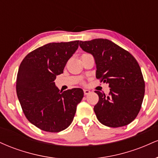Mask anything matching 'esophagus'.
Returning a JSON list of instances; mask_svg holds the SVG:
<instances>
[{
    "label": "esophagus",
    "mask_w": 158,
    "mask_h": 158,
    "mask_svg": "<svg viewBox=\"0 0 158 158\" xmlns=\"http://www.w3.org/2000/svg\"><path fill=\"white\" fill-rule=\"evenodd\" d=\"M90 93V90H84V94H85V96L88 95V94H89Z\"/></svg>",
    "instance_id": "obj_1"
}]
</instances>
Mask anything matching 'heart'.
<instances>
[{"label": "heart", "mask_w": 158, "mask_h": 158, "mask_svg": "<svg viewBox=\"0 0 158 158\" xmlns=\"http://www.w3.org/2000/svg\"><path fill=\"white\" fill-rule=\"evenodd\" d=\"M86 54H87V53H84V54H82V56H83V55H86Z\"/></svg>", "instance_id": "heart-1"}]
</instances>
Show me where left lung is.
Masks as SVG:
<instances>
[{
	"instance_id": "obj_1",
	"label": "left lung",
	"mask_w": 158,
	"mask_h": 158,
	"mask_svg": "<svg viewBox=\"0 0 158 158\" xmlns=\"http://www.w3.org/2000/svg\"><path fill=\"white\" fill-rule=\"evenodd\" d=\"M79 46L94 56L97 79L109 84L108 95L95 91L99 101L94 110L98 120L112 128L129 124L137 117L145 94L138 62L129 52L108 39L80 41Z\"/></svg>"
}]
</instances>
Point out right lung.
Segmentation results:
<instances>
[{
	"mask_svg": "<svg viewBox=\"0 0 158 158\" xmlns=\"http://www.w3.org/2000/svg\"><path fill=\"white\" fill-rule=\"evenodd\" d=\"M79 43H49L27 54L20 64L16 92L21 108L27 119L44 131L59 132L68 128L84 97L81 88L61 92L54 82Z\"/></svg>",
	"mask_w": 158,
	"mask_h": 158,
	"instance_id": "1",
	"label": "right lung"
}]
</instances>
